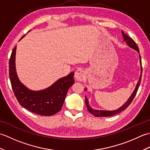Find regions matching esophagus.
<instances>
[{"label":"esophagus","instance_id":"esophagus-1","mask_svg":"<svg viewBox=\"0 0 150 150\" xmlns=\"http://www.w3.org/2000/svg\"><path fill=\"white\" fill-rule=\"evenodd\" d=\"M75 78L76 79V80L79 81H82V80H84V79L85 78L84 71L81 69H78L75 73Z\"/></svg>","mask_w":150,"mask_h":150}]
</instances>
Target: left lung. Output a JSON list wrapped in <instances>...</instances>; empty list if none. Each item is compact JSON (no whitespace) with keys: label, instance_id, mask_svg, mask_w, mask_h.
Instances as JSON below:
<instances>
[{"label":"left lung","instance_id":"8db88e82","mask_svg":"<svg viewBox=\"0 0 150 150\" xmlns=\"http://www.w3.org/2000/svg\"><path fill=\"white\" fill-rule=\"evenodd\" d=\"M122 36L124 38V41H125V42L128 44V46L129 47H132L133 49L135 50L137 52L139 53V47L137 46V44L135 43V42L134 40H133L131 37H129L128 35H127L123 32L122 31ZM139 59H140V63H141V76H140V78H139V80L138 81V83L137 84V86L135 89L134 91L133 92L132 95H131V97L129 98V99L128 100V101L126 102V103L124 104L122 107H120L119 109H117V110H114V111H103V110H93L92 108H91L89 106V104H88V100L87 99L86 97H85V103H86V107H87V109L88 110L89 112L90 113L93 114L94 116L95 117H110V116H113L114 115L117 114V113H119L120 112H122L124 110H126L127 108L128 107L129 105L131 104V103L132 102V100H133V98L135 97V95L137 94V92L138 91V89L139 88V86L141 84V77H142V62H141V55H139Z\"/></svg>","mask_w":150,"mask_h":150}]
</instances>
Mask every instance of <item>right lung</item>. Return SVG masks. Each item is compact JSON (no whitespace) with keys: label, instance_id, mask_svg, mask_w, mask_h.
<instances>
[{"label":"right lung","instance_id":"right-lung-1","mask_svg":"<svg viewBox=\"0 0 150 150\" xmlns=\"http://www.w3.org/2000/svg\"><path fill=\"white\" fill-rule=\"evenodd\" d=\"M16 49L17 46L13 50L9 59V76L12 90L19 104L31 112L42 116L53 115L59 112L61 110L69 88L75 82L73 79L74 73L71 72L66 77L60 79L44 90H30L18 80L16 73Z\"/></svg>","mask_w":150,"mask_h":150}]
</instances>
